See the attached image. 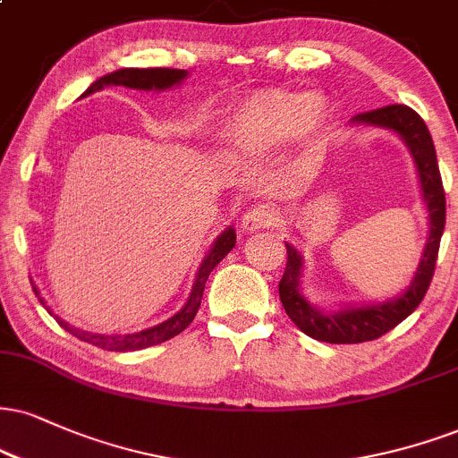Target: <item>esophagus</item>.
<instances>
[{
    "mask_svg": "<svg viewBox=\"0 0 458 458\" xmlns=\"http://www.w3.org/2000/svg\"><path fill=\"white\" fill-rule=\"evenodd\" d=\"M279 219V211L271 205H256L253 208H250L243 215V222H241V228L245 233H253V230H260V228H268V225H275V222Z\"/></svg>",
    "mask_w": 458,
    "mask_h": 458,
    "instance_id": "34e87169",
    "label": "esophagus"
}]
</instances>
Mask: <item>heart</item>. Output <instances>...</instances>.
I'll list each match as a JSON object with an SVG mask.
<instances>
[{"label":"heart","mask_w":458,"mask_h":458,"mask_svg":"<svg viewBox=\"0 0 458 458\" xmlns=\"http://www.w3.org/2000/svg\"><path fill=\"white\" fill-rule=\"evenodd\" d=\"M328 119V106L311 93L256 89L230 108L219 130V147L230 159L268 156L294 139L318 140Z\"/></svg>","instance_id":"b5f03b06"}]
</instances>
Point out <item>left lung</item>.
Wrapping results in <instances>:
<instances>
[{"instance_id": "left-lung-1", "label": "left lung", "mask_w": 458, "mask_h": 458, "mask_svg": "<svg viewBox=\"0 0 458 458\" xmlns=\"http://www.w3.org/2000/svg\"><path fill=\"white\" fill-rule=\"evenodd\" d=\"M352 123L393 130L405 140L416 162L422 198L428 208V239L427 245H424L414 279H411L410 288L403 294L386 302H377V305L348 307V310L330 313L319 311L318 307H313L302 296V258L294 247L285 243L288 262H285L284 277L279 282V299H282L284 310L292 322L302 333L310 335L311 339L324 341V344H362V341H373L386 335L388 330H393L396 324L403 322L420 305L428 285H431L439 241H442L445 225V194L442 174H439L433 139L420 114L410 106H405V104H390V106L356 114V117H352Z\"/></svg>"}]
</instances>
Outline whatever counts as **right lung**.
<instances>
[{"instance_id":"obj_1","label":"right lung","mask_w":458,"mask_h":458,"mask_svg":"<svg viewBox=\"0 0 458 458\" xmlns=\"http://www.w3.org/2000/svg\"><path fill=\"white\" fill-rule=\"evenodd\" d=\"M187 76V70H173V68H121V70H114L110 72V74L102 76V79H98L93 85L87 89L82 96H89V93H96L104 89V87H110V85H117V87H128V89H142V91H164V89H170V87L174 85H181L183 79ZM236 243V234H234V228H225L222 234L217 236V241H215L211 251L207 253L205 260H202L200 268H198L196 273V282L191 285V294L187 302L183 305V310L176 311L173 318H168L166 322L157 324V327H151L147 330H140V333H131V335H98V333H87V330H81V328H74L70 327L68 322H64L62 318L55 316V313L48 310L47 302L40 296V292L34 284V292L36 296L40 299V302L44 307H47V311L51 313V316L57 319V324L62 327L64 330H68L70 335H74L76 339L85 341V344H91L96 345V348H102V350H108V352H134V350H145V348H151V345H157V344H164V341L176 337V335L181 333V330H185L190 327L191 322H194L196 313H198V307H200V301H202V292H205V284L208 279V275L215 267H217L219 262L224 260L225 256H228L230 250H233Z\"/></svg>"}]
</instances>
